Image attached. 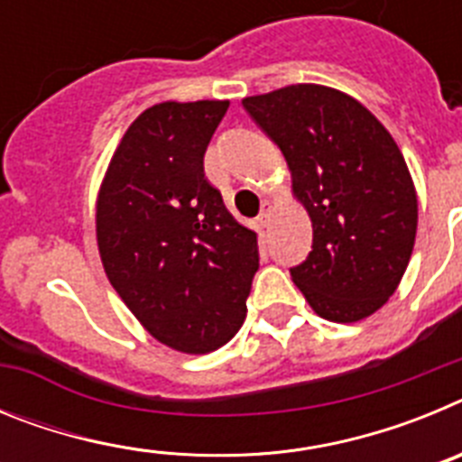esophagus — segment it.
<instances>
[{
	"instance_id": "1",
	"label": "esophagus",
	"mask_w": 462,
	"mask_h": 462,
	"mask_svg": "<svg viewBox=\"0 0 462 462\" xmlns=\"http://www.w3.org/2000/svg\"><path fill=\"white\" fill-rule=\"evenodd\" d=\"M271 210H273V203L271 201H263L261 203V212H259V224L261 226H268V219H271Z\"/></svg>"
}]
</instances>
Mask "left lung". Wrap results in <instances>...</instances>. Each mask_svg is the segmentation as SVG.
<instances>
[{"label":"left lung","mask_w":462,"mask_h":462,"mask_svg":"<svg viewBox=\"0 0 462 462\" xmlns=\"http://www.w3.org/2000/svg\"><path fill=\"white\" fill-rule=\"evenodd\" d=\"M287 159L293 194L312 219V252L291 268L319 317L377 312L405 275L416 238V191L382 122L324 85H289L243 99Z\"/></svg>","instance_id":"left-lung-1"}]
</instances>
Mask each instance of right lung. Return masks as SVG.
Returning a JSON list of instances; mask_svg holds the SVG:
<instances>
[{
  "instance_id": "1",
  "label": "right lung",
  "mask_w": 462,
  "mask_h": 462,
  "mask_svg": "<svg viewBox=\"0 0 462 462\" xmlns=\"http://www.w3.org/2000/svg\"><path fill=\"white\" fill-rule=\"evenodd\" d=\"M228 101L157 104L132 122L97 201L110 284L150 336L208 354L238 333L259 271L256 231L226 210L203 154Z\"/></svg>"
}]
</instances>
